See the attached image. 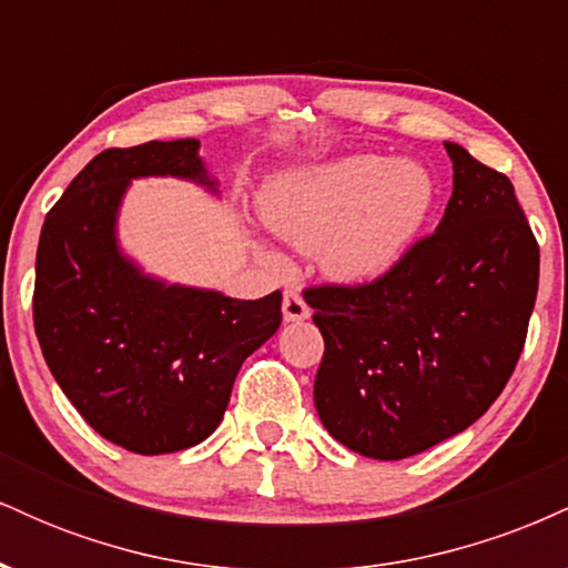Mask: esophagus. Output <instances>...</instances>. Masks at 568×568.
<instances>
[{
    "label": "esophagus",
    "instance_id": "1",
    "mask_svg": "<svg viewBox=\"0 0 568 568\" xmlns=\"http://www.w3.org/2000/svg\"><path fill=\"white\" fill-rule=\"evenodd\" d=\"M283 317L285 323H302L310 317V306L302 296H298L296 291H285L283 296Z\"/></svg>",
    "mask_w": 568,
    "mask_h": 568
}]
</instances>
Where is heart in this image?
<instances>
[{
	"label": "heart",
	"mask_w": 568,
	"mask_h": 568,
	"mask_svg": "<svg viewBox=\"0 0 568 568\" xmlns=\"http://www.w3.org/2000/svg\"><path fill=\"white\" fill-rule=\"evenodd\" d=\"M438 184L416 160L352 154L266 186L262 213L277 237L321 248L325 275L347 285L374 283L400 264L425 232Z\"/></svg>",
	"instance_id": "obj_1"
}]
</instances>
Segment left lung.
I'll return each instance as SVG.
<instances>
[{"instance_id":"8db88e82","label":"left lung","mask_w":568,"mask_h":568,"mask_svg":"<svg viewBox=\"0 0 568 568\" xmlns=\"http://www.w3.org/2000/svg\"><path fill=\"white\" fill-rule=\"evenodd\" d=\"M443 146L454 192L438 230L374 283L304 291L325 342L317 416L368 459H406L478 422L513 376L537 302L539 245L510 179Z\"/></svg>"}]
</instances>
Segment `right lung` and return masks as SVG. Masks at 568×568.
Here are the masks:
<instances>
[{
  "label": "right lung",
  "mask_w": 568,
  "mask_h": 568,
  "mask_svg": "<svg viewBox=\"0 0 568 568\" xmlns=\"http://www.w3.org/2000/svg\"><path fill=\"white\" fill-rule=\"evenodd\" d=\"M165 175L219 194L197 139L106 149L55 202L37 247L34 328L50 374L98 435L143 456L205 440L243 361L283 321L280 291L243 302L168 283L122 251L130 181Z\"/></svg>",
  "instance_id": "add662e5"
}]
</instances>
